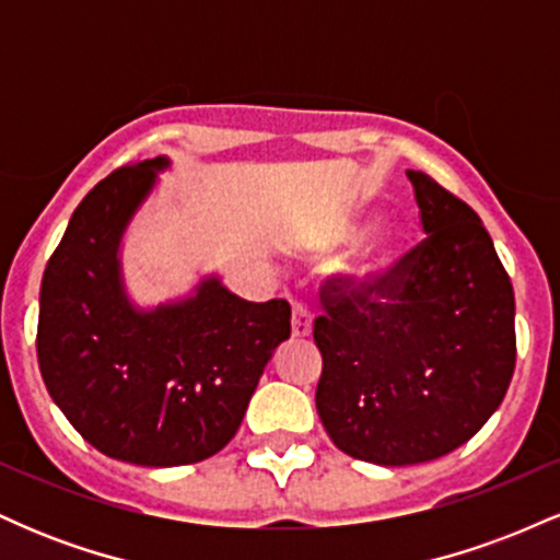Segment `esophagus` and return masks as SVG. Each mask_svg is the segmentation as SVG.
<instances>
[{"label": "esophagus", "instance_id": "34e87169", "mask_svg": "<svg viewBox=\"0 0 560 560\" xmlns=\"http://www.w3.org/2000/svg\"><path fill=\"white\" fill-rule=\"evenodd\" d=\"M311 331H313L311 311H307L305 302H294L292 305V337L305 339V337H311Z\"/></svg>", "mask_w": 560, "mask_h": 560}]
</instances>
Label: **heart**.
<instances>
[{
  "instance_id": "obj_1",
  "label": "heart",
  "mask_w": 560,
  "mask_h": 560,
  "mask_svg": "<svg viewBox=\"0 0 560 560\" xmlns=\"http://www.w3.org/2000/svg\"><path fill=\"white\" fill-rule=\"evenodd\" d=\"M376 215L371 213H352L342 218V221H337L334 226L326 231L324 236V247L326 249H339V247H352V244H358L365 236L371 234V231L376 229ZM397 262V249L395 244L389 242H378V244H371L369 249L352 262L350 268H347V279L352 281V284L369 289V287H376L382 284L384 279L392 273V268H395Z\"/></svg>"
}]
</instances>
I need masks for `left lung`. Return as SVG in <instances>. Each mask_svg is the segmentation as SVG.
Returning <instances> with one entry per match:
<instances>
[{
  "instance_id": "1",
  "label": "left lung",
  "mask_w": 560,
  "mask_h": 560,
  "mask_svg": "<svg viewBox=\"0 0 560 560\" xmlns=\"http://www.w3.org/2000/svg\"><path fill=\"white\" fill-rule=\"evenodd\" d=\"M427 240L376 287L331 276L313 324L316 408L342 453L378 466L442 458L485 427L516 369V302L471 208L408 171Z\"/></svg>"
}]
</instances>
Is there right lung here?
<instances>
[{
    "mask_svg": "<svg viewBox=\"0 0 560 560\" xmlns=\"http://www.w3.org/2000/svg\"><path fill=\"white\" fill-rule=\"evenodd\" d=\"M168 160L124 165L70 215L42 279L36 352L52 400L89 445L137 466L210 458L236 434L273 350L287 300L247 302L210 276L191 298L139 311L120 240Z\"/></svg>",
    "mask_w": 560,
    "mask_h": 560,
    "instance_id": "right-lung-1",
    "label": "right lung"
}]
</instances>
